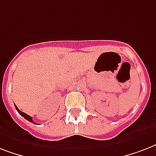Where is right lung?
Masks as SVG:
<instances>
[{"label": "right lung", "mask_w": 156, "mask_h": 156, "mask_svg": "<svg viewBox=\"0 0 156 156\" xmlns=\"http://www.w3.org/2000/svg\"><path fill=\"white\" fill-rule=\"evenodd\" d=\"M14 106H15L16 109H17V111H18V113L20 114L21 116H24V118H25L26 120H27V121H30V122H31V123H33V124H36V123H35V122H34V121H32V118H31V116H29V115H27V113H25V112H21L20 110H19V109L18 108V107L16 106L15 104H14Z\"/></svg>", "instance_id": "add662e5"}]
</instances>
